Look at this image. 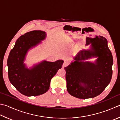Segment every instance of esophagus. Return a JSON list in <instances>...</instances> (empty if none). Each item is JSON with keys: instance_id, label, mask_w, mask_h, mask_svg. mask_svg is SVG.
I'll return each instance as SVG.
<instances>
[{"instance_id": "1", "label": "esophagus", "mask_w": 120, "mask_h": 120, "mask_svg": "<svg viewBox=\"0 0 120 120\" xmlns=\"http://www.w3.org/2000/svg\"><path fill=\"white\" fill-rule=\"evenodd\" d=\"M68 64H69V62H68L67 61H64V64H63L62 67H66V66H68Z\"/></svg>"}]
</instances>
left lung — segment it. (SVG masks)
Returning a JSON list of instances; mask_svg holds the SVG:
<instances>
[{
	"label": "left lung",
	"instance_id": "8db88e82",
	"mask_svg": "<svg viewBox=\"0 0 120 120\" xmlns=\"http://www.w3.org/2000/svg\"><path fill=\"white\" fill-rule=\"evenodd\" d=\"M91 48L82 50L75 58V61L64 68L68 92L79 99L98 96L110 83L112 76L113 56L108 41L102 36L86 38V45ZM98 57L95 63L82 60Z\"/></svg>",
	"mask_w": 120,
	"mask_h": 120
}]
</instances>
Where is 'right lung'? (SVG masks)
Wrapping results in <instances>:
<instances>
[{"instance_id":"1","label":"right lung","mask_w":120,"mask_h":120,"mask_svg":"<svg viewBox=\"0 0 120 120\" xmlns=\"http://www.w3.org/2000/svg\"><path fill=\"white\" fill-rule=\"evenodd\" d=\"M45 36V32L41 30L27 32L17 39L9 54V79L19 92L26 96H37L47 92L51 79L64 63L63 60L43 61L31 69L25 67L23 61L28 50L41 42Z\"/></svg>"}]
</instances>
